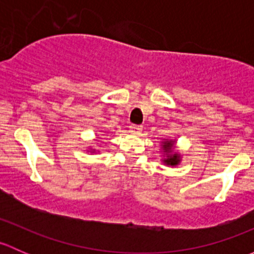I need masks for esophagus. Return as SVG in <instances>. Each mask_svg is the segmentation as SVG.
<instances>
[{
	"label": "esophagus",
	"mask_w": 254,
	"mask_h": 254,
	"mask_svg": "<svg viewBox=\"0 0 254 254\" xmlns=\"http://www.w3.org/2000/svg\"><path fill=\"white\" fill-rule=\"evenodd\" d=\"M142 130V127H140V125H131L130 127V132L134 135H139L140 132H141Z\"/></svg>",
	"instance_id": "obj_1"
}]
</instances>
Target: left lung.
Segmentation results:
<instances>
[{"label":"left lung","mask_w":254,"mask_h":254,"mask_svg":"<svg viewBox=\"0 0 254 254\" xmlns=\"http://www.w3.org/2000/svg\"><path fill=\"white\" fill-rule=\"evenodd\" d=\"M176 142L173 139H165L161 142L162 162L168 167H176L182 161V155L176 150Z\"/></svg>","instance_id":"left-lung-1"}]
</instances>
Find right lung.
I'll use <instances>...</instances> for the list:
<instances>
[{
	"instance_id": "1",
	"label": "right lung",
	"mask_w": 254,
	"mask_h": 254,
	"mask_svg": "<svg viewBox=\"0 0 254 254\" xmlns=\"http://www.w3.org/2000/svg\"><path fill=\"white\" fill-rule=\"evenodd\" d=\"M88 151V152H91V153H96V152H98V151L96 150V148H92V147H89V150H87Z\"/></svg>"
}]
</instances>
